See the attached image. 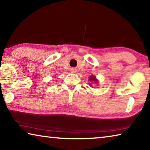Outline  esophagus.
Segmentation results:
<instances>
[{
	"label": "esophagus",
	"mask_w": 150,
	"mask_h": 150,
	"mask_svg": "<svg viewBox=\"0 0 150 150\" xmlns=\"http://www.w3.org/2000/svg\"><path fill=\"white\" fill-rule=\"evenodd\" d=\"M70 71H71V73H75L76 72H77V69H74V68H71Z\"/></svg>",
	"instance_id": "1"
}]
</instances>
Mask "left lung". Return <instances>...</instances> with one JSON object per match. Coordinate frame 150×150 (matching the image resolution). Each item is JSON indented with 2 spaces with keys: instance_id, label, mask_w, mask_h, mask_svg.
<instances>
[{
  "instance_id": "1",
  "label": "left lung",
  "mask_w": 150,
  "mask_h": 150,
  "mask_svg": "<svg viewBox=\"0 0 150 150\" xmlns=\"http://www.w3.org/2000/svg\"><path fill=\"white\" fill-rule=\"evenodd\" d=\"M89 79L91 81H97V79H96V77H94V76H91V77H89Z\"/></svg>"
}]
</instances>
